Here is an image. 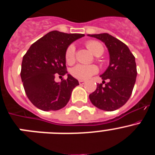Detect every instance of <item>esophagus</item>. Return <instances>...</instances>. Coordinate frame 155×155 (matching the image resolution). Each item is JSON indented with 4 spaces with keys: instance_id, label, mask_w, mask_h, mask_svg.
I'll list each match as a JSON object with an SVG mask.
<instances>
[{
    "instance_id": "esophagus-1",
    "label": "esophagus",
    "mask_w": 155,
    "mask_h": 155,
    "mask_svg": "<svg viewBox=\"0 0 155 155\" xmlns=\"http://www.w3.org/2000/svg\"><path fill=\"white\" fill-rule=\"evenodd\" d=\"M84 83H85V81L84 80H79V84H84Z\"/></svg>"
}]
</instances>
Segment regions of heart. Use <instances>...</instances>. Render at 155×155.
Returning a JSON list of instances; mask_svg holds the SVG:
<instances>
[{"label": "heart", "mask_w": 155, "mask_h": 155, "mask_svg": "<svg viewBox=\"0 0 155 155\" xmlns=\"http://www.w3.org/2000/svg\"><path fill=\"white\" fill-rule=\"evenodd\" d=\"M86 46L93 54L97 55L98 53H103L104 48L100 42L97 41H89L86 43ZM66 61L68 64H71L75 59V46L74 45H70L66 50ZM98 72V68L93 65H84L78 64L71 70V74L74 78L80 80H86L90 77Z\"/></svg>", "instance_id": "b5f03b06"}]
</instances>
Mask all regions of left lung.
<instances>
[{
  "mask_svg": "<svg viewBox=\"0 0 155 155\" xmlns=\"http://www.w3.org/2000/svg\"><path fill=\"white\" fill-rule=\"evenodd\" d=\"M105 43L109 53V65L100 75L103 81L109 82L102 86L97 84L96 90L89 94L91 103L105 111L120 109L130 97L137 78L135 57L128 46L108 33L87 35Z\"/></svg>",
  "mask_w": 155,
  "mask_h": 155,
  "instance_id": "obj_1",
  "label": "left lung"
}]
</instances>
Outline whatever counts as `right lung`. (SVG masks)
<instances>
[{"label":"right lung","instance_id":"right-lung-1","mask_svg":"<svg viewBox=\"0 0 155 155\" xmlns=\"http://www.w3.org/2000/svg\"><path fill=\"white\" fill-rule=\"evenodd\" d=\"M84 34L52 31L34 42L25 54L21 63V78L30 102L43 111L62 109L69 102L71 92L78 81L71 74L67 80L56 82L55 77L68 74L66 50Z\"/></svg>","mask_w":155,"mask_h":155}]
</instances>
